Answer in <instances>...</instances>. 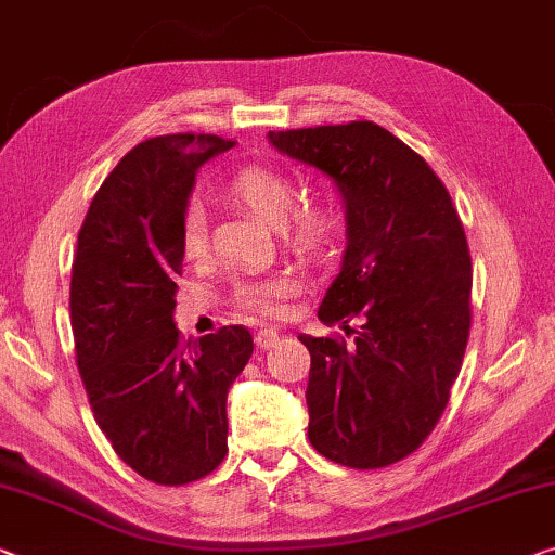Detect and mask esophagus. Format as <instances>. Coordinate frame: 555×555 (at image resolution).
<instances>
[{
    "instance_id": "34e87169",
    "label": "esophagus",
    "mask_w": 555,
    "mask_h": 555,
    "mask_svg": "<svg viewBox=\"0 0 555 555\" xmlns=\"http://www.w3.org/2000/svg\"><path fill=\"white\" fill-rule=\"evenodd\" d=\"M278 343H280V332L272 330V327L260 330L258 335H255V345H258L260 349H270V347H275Z\"/></svg>"
}]
</instances>
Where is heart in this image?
<instances>
[{"label": "heart", "mask_w": 555, "mask_h": 555, "mask_svg": "<svg viewBox=\"0 0 555 555\" xmlns=\"http://www.w3.org/2000/svg\"><path fill=\"white\" fill-rule=\"evenodd\" d=\"M228 193L260 220H266L268 225H283L287 243L302 253H320L322 248H327L339 228L335 208L325 201L302 203L300 208L293 211L297 189L280 170L258 166L245 168L230 181ZM181 248L189 260H198L208 250L206 218L198 208H191L189 216H185ZM297 289H300V283L289 272H280V275L241 287L237 289V300L245 310L266 314V318H278L287 310V300Z\"/></svg>", "instance_id": "1"}]
</instances>
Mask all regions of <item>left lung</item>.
I'll use <instances>...</instances> for the list:
<instances>
[{"label":"left lung","mask_w":555,"mask_h":555,"mask_svg":"<svg viewBox=\"0 0 555 555\" xmlns=\"http://www.w3.org/2000/svg\"><path fill=\"white\" fill-rule=\"evenodd\" d=\"M268 139L343 195L347 248L318 318L345 332L362 318L352 345L300 335L312 357L307 437L335 464L389 466L429 437L462 370L472 327L464 225L429 164L377 124Z\"/></svg>","instance_id":"obj_1"}]
</instances>
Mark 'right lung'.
<instances>
[{"label": "right lung", "instance_id": "1", "mask_svg": "<svg viewBox=\"0 0 555 555\" xmlns=\"http://www.w3.org/2000/svg\"><path fill=\"white\" fill-rule=\"evenodd\" d=\"M233 149L210 133L139 143L93 195L72 266L76 364L93 420L143 479L198 481L228 454V389L253 354L243 325L183 343L173 322L195 173Z\"/></svg>", "mask_w": 555, "mask_h": 555}]
</instances>
